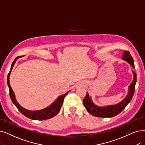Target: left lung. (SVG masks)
<instances>
[{
    "instance_id": "1",
    "label": "left lung",
    "mask_w": 145,
    "mask_h": 145,
    "mask_svg": "<svg viewBox=\"0 0 145 145\" xmlns=\"http://www.w3.org/2000/svg\"><path fill=\"white\" fill-rule=\"evenodd\" d=\"M122 59L126 61L127 62H128L133 68H135L134 61H133V57L129 51L124 50ZM132 72L133 76H134V78H133V82L129 87L128 94H127L126 97L123 101H121L120 103L115 105H111L105 107H99L96 106L91 102V99L89 98L88 93L87 92L86 95L83 100L84 106H85L87 111L95 117L101 118L113 117L116 116V115L122 112L123 109L131 101L135 90V85L136 83V73L134 71H132Z\"/></svg>"
}]
</instances>
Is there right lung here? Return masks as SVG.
Wrapping results in <instances>:
<instances>
[{"instance_id":"add662e5","label":"right lung","mask_w":145,"mask_h":145,"mask_svg":"<svg viewBox=\"0 0 145 145\" xmlns=\"http://www.w3.org/2000/svg\"><path fill=\"white\" fill-rule=\"evenodd\" d=\"M20 57L21 56L16 57L14 59V61L12 63V65H11L10 71L8 75L7 82H8V85L9 89V95H10L11 101H12L13 103L16 106V107L18 108V109L22 115H24V116L30 119L34 120H48L55 117V115H56L60 111L61 108L63 104V100H64L65 97L68 93V92L66 93L64 95H62L61 96H59L52 104L51 105H50L48 108L43 109L42 110H40V111H28V110L25 109L24 108H23L22 106H21L18 104V103L16 101L14 93L12 88H11L10 83H9V76H10V74L11 72V70H12L13 66L15 64L16 59Z\"/></svg>"}]
</instances>
